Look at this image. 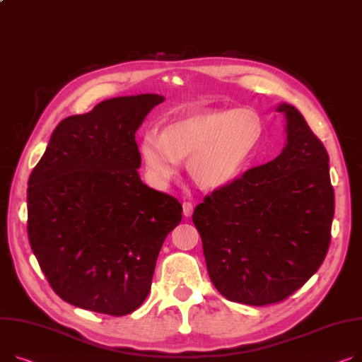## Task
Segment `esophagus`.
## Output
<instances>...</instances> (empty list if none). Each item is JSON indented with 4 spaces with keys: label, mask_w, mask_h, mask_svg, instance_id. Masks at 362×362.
<instances>
[{
    "label": "esophagus",
    "mask_w": 362,
    "mask_h": 362,
    "mask_svg": "<svg viewBox=\"0 0 362 362\" xmlns=\"http://www.w3.org/2000/svg\"><path fill=\"white\" fill-rule=\"evenodd\" d=\"M192 212H194V205H192L190 202H183V215L186 216V218H189Z\"/></svg>",
    "instance_id": "34e87169"
}]
</instances>
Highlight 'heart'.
<instances>
[{
	"mask_svg": "<svg viewBox=\"0 0 362 362\" xmlns=\"http://www.w3.org/2000/svg\"><path fill=\"white\" fill-rule=\"evenodd\" d=\"M263 125L250 109H208L176 117L161 135L146 132L139 153L150 182L165 187L186 157L189 175L202 187L216 189L233 182L257 147Z\"/></svg>",
	"mask_w": 362,
	"mask_h": 362,
	"instance_id": "b5f03b06",
	"label": "heart"
}]
</instances>
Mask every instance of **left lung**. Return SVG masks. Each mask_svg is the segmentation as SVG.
<instances>
[{
	"label": "left lung",
	"mask_w": 362,
	"mask_h": 362,
	"mask_svg": "<svg viewBox=\"0 0 362 362\" xmlns=\"http://www.w3.org/2000/svg\"><path fill=\"white\" fill-rule=\"evenodd\" d=\"M286 146L272 161L215 189L194 211L212 284L227 300L268 305L296 293L323 263L334 194L329 156L291 105Z\"/></svg>",
	"instance_id": "1"
}]
</instances>
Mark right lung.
Segmentation results:
<instances>
[{
    "mask_svg": "<svg viewBox=\"0 0 362 362\" xmlns=\"http://www.w3.org/2000/svg\"><path fill=\"white\" fill-rule=\"evenodd\" d=\"M158 94L113 98L65 117L28 187L30 247L66 303L109 316L136 310L151 290L180 202L144 185L135 132Z\"/></svg>",
    "mask_w": 362,
    "mask_h": 362,
    "instance_id": "add662e5",
    "label": "right lung"
}]
</instances>
